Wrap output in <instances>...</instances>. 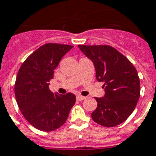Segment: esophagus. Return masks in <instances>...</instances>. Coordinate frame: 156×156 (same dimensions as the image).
Here are the masks:
<instances>
[{"label":"esophagus","instance_id":"esophagus-1","mask_svg":"<svg viewBox=\"0 0 156 156\" xmlns=\"http://www.w3.org/2000/svg\"><path fill=\"white\" fill-rule=\"evenodd\" d=\"M85 98H86V97H83V96H80V95L77 96V100H78V101H83V100H84Z\"/></svg>","mask_w":156,"mask_h":156}]
</instances>
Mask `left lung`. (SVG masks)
Here are the masks:
<instances>
[{
  "mask_svg": "<svg viewBox=\"0 0 156 156\" xmlns=\"http://www.w3.org/2000/svg\"><path fill=\"white\" fill-rule=\"evenodd\" d=\"M78 48L93 63L96 78L104 83L105 95L96 97L97 107L91 113L96 123L107 128L120 124L133 112L140 97V79L133 65L110 46Z\"/></svg>",
  "mask_w": 156,
  "mask_h": 156,
  "instance_id": "1",
  "label": "left lung"
}]
</instances>
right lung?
Returning a JSON list of instances; mask_svg holds the SVG:
<instances>
[{"mask_svg":"<svg viewBox=\"0 0 156 156\" xmlns=\"http://www.w3.org/2000/svg\"><path fill=\"white\" fill-rule=\"evenodd\" d=\"M73 47L45 44L26 59L18 72L15 85L16 101L28 123L38 130L51 132L61 127L75 104L74 94L59 95L49 89L54 70Z\"/></svg>","mask_w":156,"mask_h":156,"instance_id":"1","label":"right lung"}]
</instances>
